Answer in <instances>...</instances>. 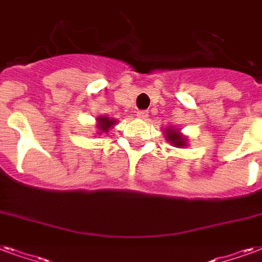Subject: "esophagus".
I'll return each instance as SVG.
<instances>
[{
	"label": "esophagus",
	"mask_w": 262,
	"mask_h": 262,
	"mask_svg": "<svg viewBox=\"0 0 262 262\" xmlns=\"http://www.w3.org/2000/svg\"><path fill=\"white\" fill-rule=\"evenodd\" d=\"M137 116H138L139 119H146L147 116H149V112H146V110H138Z\"/></svg>",
	"instance_id": "1"
}]
</instances>
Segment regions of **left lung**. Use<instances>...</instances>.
Masks as SVG:
<instances>
[{"label":"left lung","mask_w":262,"mask_h":262,"mask_svg":"<svg viewBox=\"0 0 262 262\" xmlns=\"http://www.w3.org/2000/svg\"><path fill=\"white\" fill-rule=\"evenodd\" d=\"M167 141H170L172 142V145H176V146H185L186 142H185V139L182 138V135H181L178 131L176 129H167Z\"/></svg>","instance_id":"8db88e82"}]
</instances>
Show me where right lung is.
Returning <instances> with one entry per match:
<instances>
[{"label":"right lung","instance_id":"right-lung-1","mask_svg":"<svg viewBox=\"0 0 262 262\" xmlns=\"http://www.w3.org/2000/svg\"><path fill=\"white\" fill-rule=\"evenodd\" d=\"M99 125H98V128L101 129L102 133H107L109 128L115 124V120L109 119V117H99Z\"/></svg>","mask_w":262,"mask_h":262}]
</instances>
